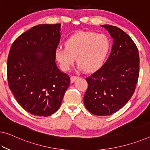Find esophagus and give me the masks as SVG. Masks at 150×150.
<instances>
[{
    "mask_svg": "<svg viewBox=\"0 0 150 150\" xmlns=\"http://www.w3.org/2000/svg\"><path fill=\"white\" fill-rule=\"evenodd\" d=\"M78 78V77L76 76H72L70 77V81H71V82L73 83L76 80H77Z\"/></svg>",
    "mask_w": 150,
    "mask_h": 150,
    "instance_id": "obj_1",
    "label": "esophagus"
}]
</instances>
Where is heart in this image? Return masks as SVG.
Here are the masks:
<instances>
[{
    "label": "heart",
    "instance_id": "1",
    "mask_svg": "<svg viewBox=\"0 0 150 150\" xmlns=\"http://www.w3.org/2000/svg\"><path fill=\"white\" fill-rule=\"evenodd\" d=\"M110 47V40L105 34L80 31L66 40V47H57L56 57L64 70L70 69L76 57L79 68L92 72L100 67Z\"/></svg>",
    "mask_w": 150,
    "mask_h": 150
}]
</instances>
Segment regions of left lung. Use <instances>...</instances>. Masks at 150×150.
Masks as SVG:
<instances>
[{"mask_svg": "<svg viewBox=\"0 0 150 150\" xmlns=\"http://www.w3.org/2000/svg\"><path fill=\"white\" fill-rule=\"evenodd\" d=\"M101 27L112 39L111 52L102 67L86 78L88 86L84 105L91 113L107 116L121 109L134 93L139 74V57L136 45L119 27Z\"/></svg>", "mask_w": 150, "mask_h": 150, "instance_id": "1", "label": "left lung"}]
</instances>
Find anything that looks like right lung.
<instances>
[{
    "label": "right lung",
    "mask_w": 150,
    "mask_h": 150,
    "mask_svg": "<svg viewBox=\"0 0 150 150\" xmlns=\"http://www.w3.org/2000/svg\"><path fill=\"white\" fill-rule=\"evenodd\" d=\"M61 24L33 27L16 39L7 60L9 88L23 109L47 117L59 109L70 83L56 64Z\"/></svg>",
    "instance_id": "add662e5"
}]
</instances>
